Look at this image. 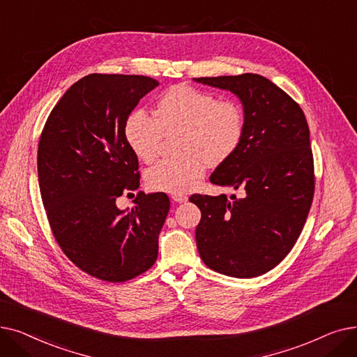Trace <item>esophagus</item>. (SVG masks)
Listing matches in <instances>:
<instances>
[{
	"label": "esophagus",
	"instance_id": "obj_1",
	"mask_svg": "<svg viewBox=\"0 0 357 357\" xmlns=\"http://www.w3.org/2000/svg\"><path fill=\"white\" fill-rule=\"evenodd\" d=\"M172 199H173L174 202H177V203H184V202H188V196L183 195V193H174V195L172 196Z\"/></svg>",
	"mask_w": 357,
	"mask_h": 357
}]
</instances>
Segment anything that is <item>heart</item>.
<instances>
[{
    "instance_id": "b5f03b06",
    "label": "heart",
    "mask_w": 357,
    "mask_h": 357,
    "mask_svg": "<svg viewBox=\"0 0 357 357\" xmlns=\"http://www.w3.org/2000/svg\"><path fill=\"white\" fill-rule=\"evenodd\" d=\"M177 133V149L184 155L160 161L148 169L145 181L151 190L189 192L206 165L227 162L244 139L245 113L234 98H218L211 91L178 84L157 98L152 117L133 110L123 126L128 146L146 164L158 157L162 138Z\"/></svg>"
}]
</instances>
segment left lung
Returning <instances> with one entry per match:
<instances>
[{"mask_svg": "<svg viewBox=\"0 0 357 357\" xmlns=\"http://www.w3.org/2000/svg\"><path fill=\"white\" fill-rule=\"evenodd\" d=\"M195 81L234 93L245 113L241 146L211 176L241 196L189 199L202 212L200 259L218 273L257 278L292 250L311 208L315 177L307 119L292 97L259 74Z\"/></svg>", "mask_w": 357, "mask_h": 357, "instance_id": "obj_1", "label": "left lung"}]
</instances>
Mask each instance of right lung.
Here are the masks:
<instances>
[{
    "label": "right lung",
    "instance_id": "obj_1",
    "mask_svg": "<svg viewBox=\"0 0 357 357\" xmlns=\"http://www.w3.org/2000/svg\"><path fill=\"white\" fill-rule=\"evenodd\" d=\"M157 86L144 75L90 74L68 89L40 135L38 176L50 229L68 259L105 282L137 278L158 256L168 196L139 192L130 211L116 206L141 177L125 141L126 117Z\"/></svg>",
    "mask_w": 357,
    "mask_h": 357
}]
</instances>
